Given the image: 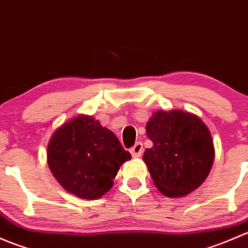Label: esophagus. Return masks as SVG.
Returning <instances> with one entry per match:
<instances>
[{"label": "esophagus", "instance_id": "obj_1", "mask_svg": "<svg viewBox=\"0 0 248 248\" xmlns=\"http://www.w3.org/2000/svg\"><path fill=\"white\" fill-rule=\"evenodd\" d=\"M131 154L134 158H138V157L141 156L142 154V144L140 141L137 142L133 147L131 149Z\"/></svg>", "mask_w": 248, "mask_h": 248}]
</instances>
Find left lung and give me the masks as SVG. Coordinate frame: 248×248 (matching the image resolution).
<instances>
[{
	"label": "left lung",
	"mask_w": 248,
	"mask_h": 248,
	"mask_svg": "<svg viewBox=\"0 0 248 248\" xmlns=\"http://www.w3.org/2000/svg\"><path fill=\"white\" fill-rule=\"evenodd\" d=\"M146 136L154 145L145 150L142 159L162 194L185 197L206 180L215 147L201 117L177 109L158 110L147 121Z\"/></svg>",
	"instance_id": "obj_1"
}]
</instances>
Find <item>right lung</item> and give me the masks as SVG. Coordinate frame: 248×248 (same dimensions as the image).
I'll return each instance as SVG.
<instances>
[{
    "instance_id": "1",
    "label": "right lung",
    "mask_w": 248,
    "mask_h": 248,
    "mask_svg": "<svg viewBox=\"0 0 248 248\" xmlns=\"http://www.w3.org/2000/svg\"><path fill=\"white\" fill-rule=\"evenodd\" d=\"M132 158L111 131L90 115H79L52 133L47 166L69 193L93 201L114 185L120 167Z\"/></svg>"
}]
</instances>
